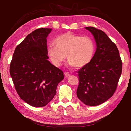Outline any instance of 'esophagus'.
<instances>
[{"instance_id": "34e87169", "label": "esophagus", "mask_w": 131, "mask_h": 131, "mask_svg": "<svg viewBox=\"0 0 131 131\" xmlns=\"http://www.w3.org/2000/svg\"><path fill=\"white\" fill-rule=\"evenodd\" d=\"M64 74H65V77H68V76H69L70 75V74L68 72H66L65 73H64Z\"/></svg>"}]
</instances>
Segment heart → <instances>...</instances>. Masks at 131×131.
<instances>
[{"label":"heart","instance_id":"b5f03b06","mask_svg":"<svg viewBox=\"0 0 131 131\" xmlns=\"http://www.w3.org/2000/svg\"><path fill=\"white\" fill-rule=\"evenodd\" d=\"M54 44L47 47V54L52 63L61 66L67 55L68 65L77 68L84 67L94 57L95 44L91 37L71 34H64L54 40Z\"/></svg>","mask_w":131,"mask_h":131}]
</instances>
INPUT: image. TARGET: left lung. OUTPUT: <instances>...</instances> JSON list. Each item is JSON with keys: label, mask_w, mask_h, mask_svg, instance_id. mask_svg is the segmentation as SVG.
I'll return each mask as SVG.
<instances>
[{"label": "left lung", "mask_w": 131, "mask_h": 131, "mask_svg": "<svg viewBox=\"0 0 131 131\" xmlns=\"http://www.w3.org/2000/svg\"><path fill=\"white\" fill-rule=\"evenodd\" d=\"M96 50L91 61L77 71L79 84L77 96L85 105L95 106L110 98L117 89L122 72V61L117 46L102 30L89 26Z\"/></svg>", "instance_id": "8db88e82"}]
</instances>
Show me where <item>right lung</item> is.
I'll return each instance as SVG.
<instances>
[{
	"mask_svg": "<svg viewBox=\"0 0 131 131\" xmlns=\"http://www.w3.org/2000/svg\"><path fill=\"white\" fill-rule=\"evenodd\" d=\"M50 28H39L29 34L15 48L10 73L15 90L23 101L34 107H43L54 98L63 72L48 61L47 39Z\"/></svg>",
	"mask_w": 131,
	"mask_h": 131,
	"instance_id": "right-lung-1",
	"label": "right lung"
}]
</instances>
